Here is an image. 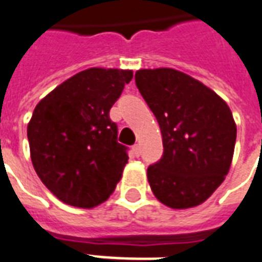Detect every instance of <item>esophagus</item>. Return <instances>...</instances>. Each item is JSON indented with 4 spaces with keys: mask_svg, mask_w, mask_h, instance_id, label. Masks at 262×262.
I'll use <instances>...</instances> for the list:
<instances>
[{
    "mask_svg": "<svg viewBox=\"0 0 262 262\" xmlns=\"http://www.w3.org/2000/svg\"><path fill=\"white\" fill-rule=\"evenodd\" d=\"M133 152H135L136 157H140V145L139 144L133 145Z\"/></svg>",
    "mask_w": 262,
    "mask_h": 262,
    "instance_id": "1",
    "label": "esophagus"
}]
</instances>
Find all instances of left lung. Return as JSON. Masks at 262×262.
Returning a JSON list of instances; mask_svg holds the SVG:
<instances>
[{"mask_svg": "<svg viewBox=\"0 0 262 262\" xmlns=\"http://www.w3.org/2000/svg\"><path fill=\"white\" fill-rule=\"evenodd\" d=\"M135 79L162 133V158L147 170L154 195L171 209L201 205L232 162L236 125L231 110L217 93L177 70H139Z\"/></svg>", "mask_w": 262, "mask_h": 262, "instance_id": "8db88e82", "label": "left lung"}]
</instances>
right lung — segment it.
Masks as SVG:
<instances>
[{"label": "right lung", "mask_w": 262, "mask_h": 262, "mask_svg": "<svg viewBox=\"0 0 262 262\" xmlns=\"http://www.w3.org/2000/svg\"><path fill=\"white\" fill-rule=\"evenodd\" d=\"M130 70L89 69L45 96L27 126L33 166L61 202L91 209L114 192L127 163L110 110Z\"/></svg>", "instance_id": "right-lung-1"}]
</instances>
